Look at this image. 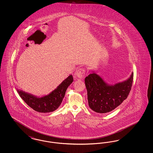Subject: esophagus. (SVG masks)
Segmentation results:
<instances>
[{
	"label": "esophagus",
	"instance_id": "esophagus-1",
	"mask_svg": "<svg viewBox=\"0 0 153 153\" xmlns=\"http://www.w3.org/2000/svg\"><path fill=\"white\" fill-rule=\"evenodd\" d=\"M85 72H86V70L84 69V68H80L75 73V75L76 76H77L78 78L79 79H83L84 76H85Z\"/></svg>",
	"mask_w": 153,
	"mask_h": 153
}]
</instances>
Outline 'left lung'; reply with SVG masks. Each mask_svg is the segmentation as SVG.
Here are the masks:
<instances>
[{"label":"left lung","mask_w":153,"mask_h":153,"mask_svg":"<svg viewBox=\"0 0 153 153\" xmlns=\"http://www.w3.org/2000/svg\"><path fill=\"white\" fill-rule=\"evenodd\" d=\"M134 73L126 81L114 85H107L97 74H89L85 79L89 107L97 113L114 110L127 99L131 91Z\"/></svg>","instance_id":"obj_1"}]
</instances>
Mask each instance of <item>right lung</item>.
I'll use <instances>...</instances> for the list:
<instances>
[{
	"label": "right lung",
	"instance_id": "1",
	"mask_svg": "<svg viewBox=\"0 0 153 153\" xmlns=\"http://www.w3.org/2000/svg\"><path fill=\"white\" fill-rule=\"evenodd\" d=\"M73 81V76L70 75L49 95L42 97H37L19 90H17V92L25 102L34 111L42 113L51 112L59 107L67 88Z\"/></svg>",
	"mask_w": 153,
	"mask_h": 153
}]
</instances>
